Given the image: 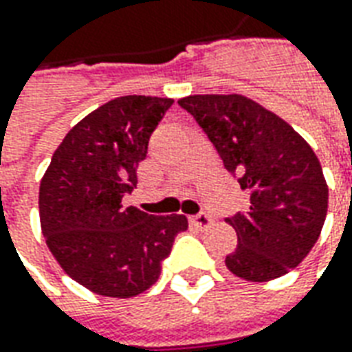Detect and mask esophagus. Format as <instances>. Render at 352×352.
I'll list each match as a JSON object with an SVG mask.
<instances>
[{"instance_id":"1","label":"esophagus","mask_w":352,"mask_h":352,"mask_svg":"<svg viewBox=\"0 0 352 352\" xmlns=\"http://www.w3.org/2000/svg\"><path fill=\"white\" fill-rule=\"evenodd\" d=\"M190 223H192L196 228H201V230H204V228L211 227L213 219H211L208 213H198V215H192V217H190Z\"/></svg>"}]
</instances>
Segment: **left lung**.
I'll list each match as a JSON object with an SVG mask.
<instances>
[{
  "label": "left lung",
  "mask_w": 352,
  "mask_h": 352,
  "mask_svg": "<svg viewBox=\"0 0 352 352\" xmlns=\"http://www.w3.org/2000/svg\"><path fill=\"white\" fill-rule=\"evenodd\" d=\"M179 104L192 114L242 190H250V210L227 219L238 234L227 269L250 282L296 269L316 244L328 213V184L309 142L244 95H190Z\"/></svg>",
  "instance_id": "1"
}]
</instances>
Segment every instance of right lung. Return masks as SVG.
Segmentation results:
<instances>
[{"mask_svg":"<svg viewBox=\"0 0 352 352\" xmlns=\"http://www.w3.org/2000/svg\"><path fill=\"white\" fill-rule=\"evenodd\" d=\"M173 99L108 100L66 133L39 184V221L49 250L78 284L107 297H133L160 278L184 215H148L122 200L137 186L148 139Z\"/></svg>","mask_w":352,"mask_h":352,"instance_id":"obj_1","label":"right lung"}]
</instances>
